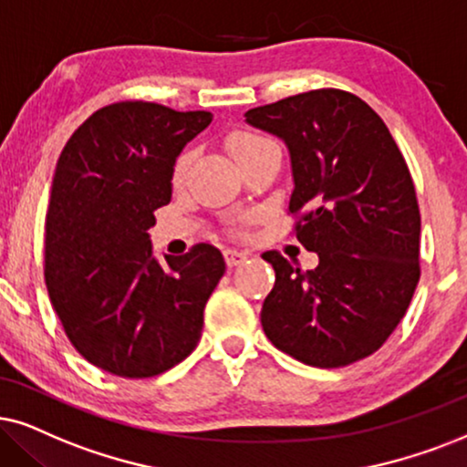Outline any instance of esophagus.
<instances>
[{
  "label": "esophagus",
  "mask_w": 467,
  "mask_h": 467,
  "mask_svg": "<svg viewBox=\"0 0 467 467\" xmlns=\"http://www.w3.org/2000/svg\"><path fill=\"white\" fill-rule=\"evenodd\" d=\"M223 258H226L228 267H237V265L247 261V254L239 252V250H226L223 252Z\"/></svg>",
  "instance_id": "obj_1"
}]
</instances>
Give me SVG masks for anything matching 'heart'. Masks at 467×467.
Listing matches in <instances>:
<instances>
[{
	"mask_svg": "<svg viewBox=\"0 0 467 467\" xmlns=\"http://www.w3.org/2000/svg\"><path fill=\"white\" fill-rule=\"evenodd\" d=\"M267 141L269 140L263 138V135H256V133H250V131H237V133H233L228 138V149L239 163L245 155H250V152L261 149V146L267 144ZM190 161H192L190 152H182V155L176 159L174 170H172V181L176 182V185H179V182L185 179L187 168H190Z\"/></svg>",
	"mask_w": 467,
	"mask_h": 467,
	"instance_id": "1",
	"label": "heart"
}]
</instances>
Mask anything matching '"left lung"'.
Returning a JSON list of instances; mask_svg holds the SVG:
<instances>
[{"label": "left lung", "mask_w": 467, "mask_h": 467, "mask_svg": "<svg viewBox=\"0 0 467 467\" xmlns=\"http://www.w3.org/2000/svg\"><path fill=\"white\" fill-rule=\"evenodd\" d=\"M247 125L286 144L297 241L318 254L302 271L277 252L261 323L275 349L317 368L375 353L420 280L414 181L388 127L356 94L312 90L245 111Z\"/></svg>", "instance_id": "8db88e82"}]
</instances>
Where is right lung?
I'll use <instances>...</instances> for the list:
<instances>
[{"instance_id":"obj_1","label":"right lung","mask_w":467,"mask_h":467,"mask_svg":"<svg viewBox=\"0 0 467 467\" xmlns=\"http://www.w3.org/2000/svg\"><path fill=\"white\" fill-rule=\"evenodd\" d=\"M209 111L122 101L94 111L64 146L45 223V277L64 332L88 362L127 379L165 373L196 349L222 252L152 254V211Z\"/></svg>"}]
</instances>
